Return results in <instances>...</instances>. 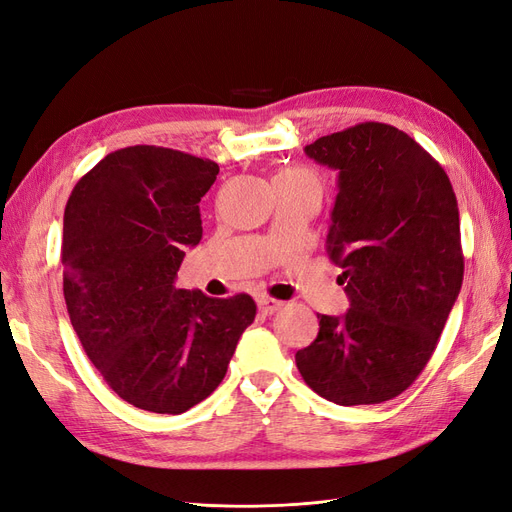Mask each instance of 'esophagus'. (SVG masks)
Masks as SVG:
<instances>
[{"label": "esophagus", "instance_id": "obj_1", "mask_svg": "<svg viewBox=\"0 0 512 512\" xmlns=\"http://www.w3.org/2000/svg\"><path fill=\"white\" fill-rule=\"evenodd\" d=\"M258 307H260L262 314L271 316V314L277 312V309L284 307V301H277L273 297H267V294H262V297H258Z\"/></svg>", "mask_w": 512, "mask_h": 512}]
</instances>
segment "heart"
<instances>
[{"mask_svg":"<svg viewBox=\"0 0 512 512\" xmlns=\"http://www.w3.org/2000/svg\"><path fill=\"white\" fill-rule=\"evenodd\" d=\"M273 183H292V185H314L320 188L318 177L307 168H284L273 177Z\"/></svg>","mask_w":512,"mask_h":512,"instance_id":"b5f03b06","label":"heart"}]
</instances>
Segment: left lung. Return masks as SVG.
Returning <instances> with one entry per match:
<instances>
[{
    "instance_id": "8db88e82",
    "label": "left lung",
    "mask_w": 512,
    "mask_h": 512,
    "mask_svg": "<svg viewBox=\"0 0 512 512\" xmlns=\"http://www.w3.org/2000/svg\"><path fill=\"white\" fill-rule=\"evenodd\" d=\"M305 153L337 170L327 252L350 309L318 314V337L294 361L333 404H382L425 369L459 297L457 198L444 168L389 123L322 136Z\"/></svg>"
}]
</instances>
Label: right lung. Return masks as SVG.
<instances>
[{
	"instance_id": "right-lung-1",
	"label": "right lung",
	"mask_w": 512,
	"mask_h": 512,
	"mask_svg": "<svg viewBox=\"0 0 512 512\" xmlns=\"http://www.w3.org/2000/svg\"><path fill=\"white\" fill-rule=\"evenodd\" d=\"M220 166L136 145L108 153L64 211V299L89 361L134 408L181 414L226 376L256 316L250 294L211 299L175 286L203 237L198 203Z\"/></svg>"
}]
</instances>
